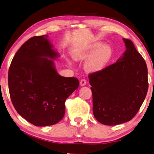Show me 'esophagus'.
I'll list each match as a JSON object with an SVG mask.
<instances>
[{"mask_svg": "<svg viewBox=\"0 0 154 154\" xmlns=\"http://www.w3.org/2000/svg\"><path fill=\"white\" fill-rule=\"evenodd\" d=\"M86 84V81L85 79H82L81 80H80V82H79L80 86H85Z\"/></svg>", "mask_w": 154, "mask_h": 154, "instance_id": "obj_1", "label": "esophagus"}]
</instances>
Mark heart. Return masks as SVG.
<instances>
[{"instance_id":"heart-1","label":"heart","mask_w":154,"mask_h":154,"mask_svg":"<svg viewBox=\"0 0 154 154\" xmlns=\"http://www.w3.org/2000/svg\"><path fill=\"white\" fill-rule=\"evenodd\" d=\"M91 56L86 63V69L88 72H97L105 68L112 56V47L108 45H101L99 43L93 45L88 50L75 51L73 57L75 60L85 59Z\"/></svg>"}]
</instances>
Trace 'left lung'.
<instances>
[{
  "label": "left lung",
  "mask_w": 154,
  "mask_h": 154,
  "mask_svg": "<svg viewBox=\"0 0 154 154\" xmlns=\"http://www.w3.org/2000/svg\"><path fill=\"white\" fill-rule=\"evenodd\" d=\"M126 50L115 63L88 75L93 112L102 124L131 121L139 111L148 91L146 62L133 42L123 38Z\"/></svg>",
  "instance_id": "8db88e82"
}]
</instances>
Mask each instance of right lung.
I'll return each instance as SVG.
<instances>
[{
  "instance_id": "obj_1",
  "label": "right lung",
  "mask_w": 154,
  "mask_h": 154,
  "mask_svg": "<svg viewBox=\"0 0 154 154\" xmlns=\"http://www.w3.org/2000/svg\"><path fill=\"white\" fill-rule=\"evenodd\" d=\"M47 38L35 36L23 43L8 71L10 96L15 109L36 126L59 122L64 116L66 99L79 87L76 77H64L56 72L52 59L59 55Z\"/></svg>"
}]
</instances>
